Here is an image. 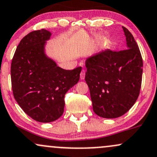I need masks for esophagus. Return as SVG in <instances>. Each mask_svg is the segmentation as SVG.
<instances>
[{"instance_id":"obj_1","label":"esophagus","mask_w":157,"mask_h":157,"mask_svg":"<svg viewBox=\"0 0 157 157\" xmlns=\"http://www.w3.org/2000/svg\"><path fill=\"white\" fill-rule=\"evenodd\" d=\"M85 76H86V71L85 70H82L80 73V79L81 80H84Z\"/></svg>"}]
</instances>
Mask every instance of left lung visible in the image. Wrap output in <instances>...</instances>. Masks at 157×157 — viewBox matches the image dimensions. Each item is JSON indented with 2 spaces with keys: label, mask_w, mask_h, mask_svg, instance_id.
<instances>
[{
  "label": "left lung",
  "mask_w": 157,
  "mask_h": 157,
  "mask_svg": "<svg viewBox=\"0 0 157 157\" xmlns=\"http://www.w3.org/2000/svg\"><path fill=\"white\" fill-rule=\"evenodd\" d=\"M126 50L107 49L86 60V82L90 90L94 112L101 118L123 116L138 98L142 82L143 59L138 45L122 26Z\"/></svg>",
  "instance_id": "left-lung-1"
}]
</instances>
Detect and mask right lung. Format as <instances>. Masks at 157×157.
<instances>
[{"mask_svg":"<svg viewBox=\"0 0 157 157\" xmlns=\"http://www.w3.org/2000/svg\"><path fill=\"white\" fill-rule=\"evenodd\" d=\"M51 32L32 31L20 41L11 65L15 100L28 116L36 121L58 119L64 110V97L80 80L82 67L66 70L46 54Z\"/></svg>","mask_w":157,"mask_h":157,"instance_id":"right-lung-1","label":"right lung"}]
</instances>
